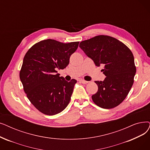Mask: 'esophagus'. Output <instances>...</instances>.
Listing matches in <instances>:
<instances>
[{"instance_id":"1","label":"esophagus","mask_w":150,"mask_h":150,"mask_svg":"<svg viewBox=\"0 0 150 150\" xmlns=\"http://www.w3.org/2000/svg\"><path fill=\"white\" fill-rule=\"evenodd\" d=\"M79 81L81 82V83H83V84H86V83H89V81H86V80H83V79H80V80H79Z\"/></svg>"}]
</instances>
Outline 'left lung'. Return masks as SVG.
I'll list each match as a JSON object with an SVG mask.
<instances>
[{
    "label": "left lung",
    "instance_id": "8db88e82",
    "mask_svg": "<svg viewBox=\"0 0 150 150\" xmlns=\"http://www.w3.org/2000/svg\"><path fill=\"white\" fill-rule=\"evenodd\" d=\"M80 48L94 62L103 65V81H96L97 92L92 96L96 105L102 108L116 107L125 99L134 81L136 67L132 51L114 37L100 35L80 42Z\"/></svg>",
    "mask_w": 150,
    "mask_h": 150
}]
</instances>
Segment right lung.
I'll use <instances>...</instances> for the list:
<instances>
[{"instance_id": "right-lung-1", "label": "right lung", "mask_w": 150, "mask_h": 150, "mask_svg": "<svg viewBox=\"0 0 150 150\" xmlns=\"http://www.w3.org/2000/svg\"><path fill=\"white\" fill-rule=\"evenodd\" d=\"M79 44L47 39L34 45L25 54L19 77L28 98L42 113L56 115L69 103L76 80L67 81L57 70L68 66Z\"/></svg>"}]
</instances>
